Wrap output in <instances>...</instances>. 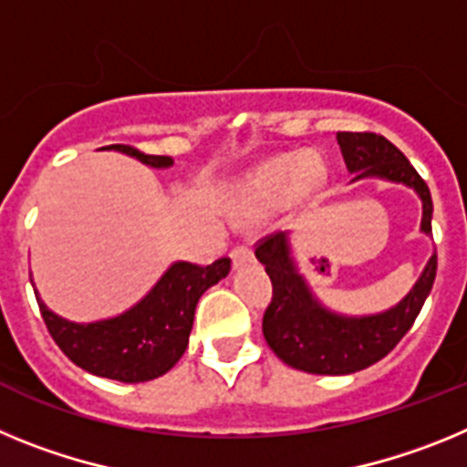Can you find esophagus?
Masks as SVG:
<instances>
[{
    "mask_svg": "<svg viewBox=\"0 0 467 467\" xmlns=\"http://www.w3.org/2000/svg\"><path fill=\"white\" fill-rule=\"evenodd\" d=\"M231 262H234V266H243V264H247V262H253V250H250V247L247 245H238V247H234V250H231Z\"/></svg>",
    "mask_w": 467,
    "mask_h": 467,
    "instance_id": "obj_1",
    "label": "esophagus"
}]
</instances>
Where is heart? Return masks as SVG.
I'll return each instance as SVG.
<instances>
[{
	"label": "heart",
	"instance_id": "obj_1",
	"mask_svg": "<svg viewBox=\"0 0 467 467\" xmlns=\"http://www.w3.org/2000/svg\"><path fill=\"white\" fill-rule=\"evenodd\" d=\"M320 180H323V171L311 161L304 163V159H296V156L271 161L254 171L243 184L241 213L245 217H257L259 213L271 205H278L285 198L304 196Z\"/></svg>",
	"mask_w": 467,
	"mask_h": 467
}]
</instances>
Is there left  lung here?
Returning <instances> with one entry per match:
<instances>
[{
    "label": "left lung",
    "mask_w": 467,
    "mask_h": 467,
    "mask_svg": "<svg viewBox=\"0 0 467 467\" xmlns=\"http://www.w3.org/2000/svg\"><path fill=\"white\" fill-rule=\"evenodd\" d=\"M353 182L379 177L414 189L423 205L420 231L431 236L432 198L407 156L377 133H337ZM274 283V299L264 313V339L285 365L308 374H353L386 358L410 332L435 283L437 254L400 304L372 316H344L323 306L292 257L290 236L278 231L254 250Z\"/></svg>",
    "instance_id": "1"
}]
</instances>
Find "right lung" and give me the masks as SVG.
Instances as JSON below:
<instances>
[{"mask_svg": "<svg viewBox=\"0 0 467 467\" xmlns=\"http://www.w3.org/2000/svg\"><path fill=\"white\" fill-rule=\"evenodd\" d=\"M102 150L121 151L151 168L172 166L171 156L142 154L128 144H109ZM229 271L231 259L226 257L210 266L175 262L135 306L95 323H72L53 313L39 299V292L35 295L53 341L74 365L95 377L140 383L163 377L182 358L198 299Z\"/></svg>", "mask_w": 467, "mask_h": 467, "instance_id": "right-lung-1", "label": "right lung"}]
</instances>
